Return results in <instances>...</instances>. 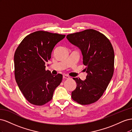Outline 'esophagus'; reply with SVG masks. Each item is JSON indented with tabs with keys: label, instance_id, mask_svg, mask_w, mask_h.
<instances>
[{
	"label": "esophagus",
	"instance_id": "esophagus-1",
	"mask_svg": "<svg viewBox=\"0 0 132 132\" xmlns=\"http://www.w3.org/2000/svg\"><path fill=\"white\" fill-rule=\"evenodd\" d=\"M63 79H68L70 78L69 76L67 75H63Z\"/></svg>",
	"mask_w": 132,
	"mask_h": 132
}]
</instances>
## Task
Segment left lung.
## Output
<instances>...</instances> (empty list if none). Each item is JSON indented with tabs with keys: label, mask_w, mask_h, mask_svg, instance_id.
Here are the masks:
<instances>
[{
	"label": "left lung",
	"mask_w": 132,
	"mask_h": 132,
	"mask_svg": "<svg viewBox=\"0 0 132 132\" xmlns=\"http://www.w3.org/2000/svg\"><path fill=\"white\" fill-rule=\"evenodd\" d=\"M68 41L81 50L87 75L85 80L74 78L76 89L71 98L80 105H89L100 98L114 72V54L112 45L100 32L87 29L67 36Z\"/></svg>",
	"instance_id": "obj_1"
}]
</instances>
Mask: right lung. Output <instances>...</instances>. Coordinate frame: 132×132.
<instances>
[{"mask_svg": "<svg viewBox=\"0 0 132 132\" xmlns=\"http://www.w3.org/2000/svg\"><path fill=\"white\" fill-rule=\"evenodd\" d=\"M65 35L37 31L27 35L14 54L16 81L23 95L31 104L42 106L50 101L63 75L46 70L45 63L51 58L54 46Z\"/></svg>", "mask_w": 132, "mask_h": 132, "instance_id": "right-lung-1", "label": "right lung"}]
</instances>
